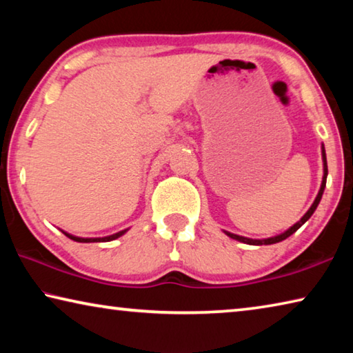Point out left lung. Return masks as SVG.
I'll list each match as a JSON object with an SVG mask.
<instances>
[{"label": "left lung", "instance_id": "obj_1", "mask_svg": "<svg viewBox=\"0 0 353 353\" xmlns=\"http://www.w3.org/2000/svg\"><path fill=\"white\" fill-rule=\"evenodd\" d=\"M321 149H322V163H324V176H322V183H321L319 193H318V196H316V199H314V202L312 204V207L308 208V212H307L305 214H303V216H302L301 219H299L294 225H291L288 230H285V232H283V234L276 235V236L265 238V240H254V238H246V236H241V235L230 234V232H227V230H224V234H225L227 236L234 238V240H236V241H241V243H244V244H252V246H261V244H274V243L283 241V240H286V238H288V236H291L292 234H294V232H296V230L299 229V227H301L302 224H305L307 221L310 219V216H312V214L314 213L316 207L319 205L321 198H322V193H324V188H325V182H327L328 170H327V157H325V148H324V145L321 146Z\"/></svg>", "mask_w": 353, "mask_h": 353}]
</instances>
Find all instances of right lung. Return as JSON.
<instances>
[{
    "instance_id": "right-lung-1",
    "label": "right lung",
    "mask_w": 353,
    "mask_h": 353,
    "mask_svg": "<svg viewBox=\"0 0 353 353\" xmlns=\"http://www.w3.org/2000/svg\"><path fill=\"white\" fill-rule=\"evenodd\" d=\"M128 230H129V229H124V230H121V232H117V234L109 235V236H103V238H81V236H74V235H71V234H67V232H63V230H62V232L70 238V240L77 241V243H105V241L117 240V238H119L121 235L126 234Z\"/></svg>"
}]
</instances>
